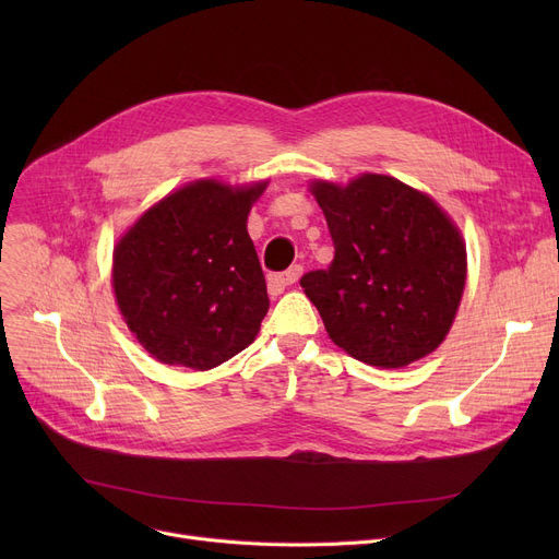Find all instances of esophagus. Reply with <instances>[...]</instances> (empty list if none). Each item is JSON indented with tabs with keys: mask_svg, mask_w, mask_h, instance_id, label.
<instances>
[{
	"mask_svg": "<svg viewBox=\"0 0 559 559\" xmlns=\"http://www.w3.org/2000/svg\"><path fill=\"white\" fill-rule=\"evenodd\" d=\"M301 272H304L301 264H292V267H289L287 272H281V274H272V276H270V281H267V285H270V292H272V295H281V292H283L287 285H295V283L299 281Z\"/></svg>",
	"mask_w": 559,
	"mask_h": 559,
	"instance_id": "1",
	"label": "esophagus"
}]
</instances>
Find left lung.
<instances>
[{
    "mask_svg": "<svg viewBox=\"0 0 559 559\" xmlns=\"http://www.w3.org/2000/svg\"><path fill=\"white\" fill-rule=\"evenodd\" d=\"M335 258L304 274L329 337L360 362L399 369L444 342L466 278L460 230L439 205L392 179L365 174L346 188L317 181Z\"/></svg>",
    "mask_w": 559,
    "mask_h": 559,
    "instance_id": "1",
    "label": "left lung"
}]
</instances>
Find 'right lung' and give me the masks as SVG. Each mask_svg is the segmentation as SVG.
Instances as JSON below:
<instances>
[{
    "label": "right lung",
    "mask_w": 559,
    "mask_h": 559,
    "mask_svg": "<svg viewBox=\"0 0 559 559\" xmlns=\"http://www.w3.org/2000/svg\"><path fill=\"white\" fill-rule=\"evenodd\" d=\"M262 190L197 181L156 203L117 242V306L156 360L205 371L255 340L270 297L247 217Z\"/></svg>",
    "instance_id": "1"
}]
</instances>
